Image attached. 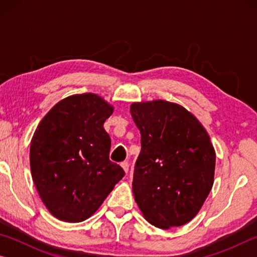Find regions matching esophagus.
Returning <instances> with one entry per match:
<instances>
[{
    "label": "esophagus",
    "instance_id": "1",
    "mask_svg": "<svg viewBox=\"0 0 257 257\" xmlns=\"http://www.w3.org/2000/svg\"><path fill=\"white\" fill-rule=\"evenodd\" d=\"M121 167H122L124 172L127 173L129 171V162H128V161H124V162L121 163Z\"/></svg>",
    "mask_w": 257,
    "mask_h": 257
}]
</instances>
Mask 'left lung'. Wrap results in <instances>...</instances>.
<instances>
[{
    "label": "left lung",
    "instance_id": "obj_1",
    "mask_svg": "<svg viewBox=\"0 0 257 257\" xmlns=\"http://www.w3.org/2000/svg\"><path fill=\"white\" fill-rule=\"evenodd\" d=\"M130 113L142 135L133 180L135 201L156 228L188 223L214 182L210 136L196 116L177 103L135 102Z\"/></svg>",
    "mask_w": 257,
    "mask_h": 257
}]
</instances>
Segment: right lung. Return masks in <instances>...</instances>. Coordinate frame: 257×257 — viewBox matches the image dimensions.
I'll list each match as a JSON object with an SVG mask.
<instances>
[{
	"label": "right lung",
	"instance_id": "obj_1",
	"mask_svg": "<svg viewBox=\"0 0 257 257\" xmlns=\"http://www.w3.org/2000/svg\"><path fill=\"white\" fill-rule=\"evenodd\" d=\"M113 110L97 94L71 95L56 103L35 130L32 177L56 219H88L123 178L122 168L108 159L111 138L103 127Z\"/></svg>",
	"mask_w": 257,
	"mask_h": 257
}]
</instances>
